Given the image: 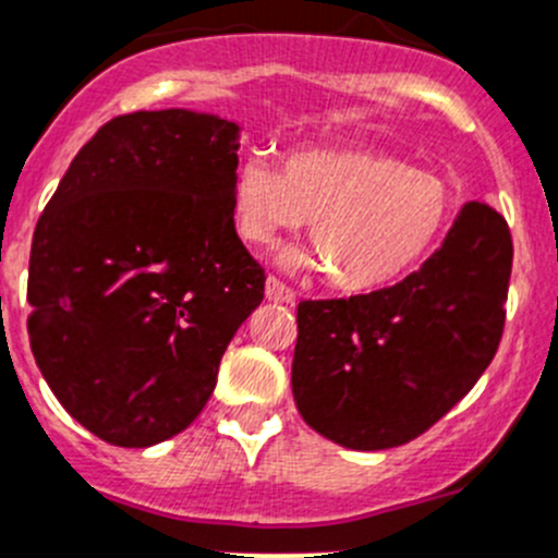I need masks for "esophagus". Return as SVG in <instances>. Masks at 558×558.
<instances>
[{"instance_id":"1","label":"esophagus","mask_w":558,"mask_h":558,"mask_svg":"<svg viewBox=\"0 0 558 558\" xmlns=\"http://www.w3.org/2000/svg\"><path fill=\"white\" fill-rule=\"evenodd\" d=\"M294 291L289 289V286L283 283V280L278 278H267V300L269 303H294Z\"/></svg>"}]
</instances>
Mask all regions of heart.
<instances>
[{"instance_id": "obj_1", "label": "heart", "mask_w": 558, "mask_h": 558, "mask_svg": "<svg viewBox=\"0 0 558 558\" xmlns=\"http://www.w3.org/2000/svg\"><path fill=\"white\" fill-rule=\"evenodd\" d=\"M457 215L454 186L399 156L363 148L291 150L278 170L250 156L233 173L231 217L239 236L267 247L311 222L314 267L336 289L368 294L418 267ZM300 255H286L296 267Z\"/></svg>"}]
</instances>
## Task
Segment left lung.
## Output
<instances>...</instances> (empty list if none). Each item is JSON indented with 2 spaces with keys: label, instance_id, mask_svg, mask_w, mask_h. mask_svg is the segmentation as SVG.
I'll use <instances>...</instances> for the list:
<instances>
[{
  "label": "left lung",
  "instance_id": "8db88e82",
  "mask_svg": "<svg viewBox=\"0 0 558 558\" xmlns=\"http://www.w3.org/2000/svg\"><path fill=\"white\" fill-rule=\"evenodd\" d=\"M509 275L507 220L471 201L402 283L296 305L291 390L305 424L355 451L393 449L429 429L496 357Z\"/></svg>",
  "mask_w": 558,
  "mask_h": 558
}]
</instances>
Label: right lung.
Listing matches in <instances>:
<instances>
[{"label": "right lung", "mask_w": 558, "mask_h": 558, "mask_svg": "<svg viewBox=\"0 0 558 558\" xmlns=\"http://www.w3.org/2000/svg\"><path fill=\"white\" fill-rule=\"evenodd\" d=\"M239 123L195 109L112 118L35 226L29 347L51 393L123 449L179 435L264 300L231 217Z\"/></svg>", "instance_id": "obj_1"}]
</instances>
